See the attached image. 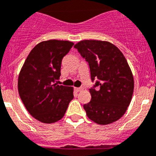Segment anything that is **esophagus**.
I'll list each match as a JSON object with an SVG mask.
<instances>
[{"instance_id":"34e87169","label":"esophagus","mask_w":156,"mask_h":156,"mask_svg":"<svg viewBox=\"0 0 156 156\" xmlns=\"http://www.w3.org/2000/svg\"><path fill=\"white\" fill-rule=\"evenodd\" d=\"M82 88H75V90H76L77 92H80V91H82Z\"/></svg>"}]
</instances>
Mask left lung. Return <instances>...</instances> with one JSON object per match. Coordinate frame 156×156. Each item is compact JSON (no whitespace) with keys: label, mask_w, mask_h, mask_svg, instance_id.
Segmentation results:
<instances>
[{"label":"left lung","mask_w":156,"mask_h":156,"mask_svg":"<svg viewBox=\"0 0 156 156\" xmlns=\"http://www.w3.org/2000/svg\"><path fill=\"white\" fill-rule=\"evenodd\" d=\"M74 48L89 63L92 81L97 80L89 89L91 101L83 106L88 118L99 125L117 121L126 112L134 89L125 56L115 44L105 41H81Z\"/></svg>","instance_id":"8db88e82"}]
</instances>
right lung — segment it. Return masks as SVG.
I'll list each match as a JSON object with an SVG mask.
<instances>
[{
  "mask_svg": "<svg viewBox=\"0 0 156 156\" xmlns=\"http://www.w3.org/2000/svg\"><path fill=\"white\" fill-rule=\"evenodd\" d=\"M74 45L69 41L48 40L35 46L26 59L18 78V91L24 106L43 123L59 121L74 98L73 87L59 86L63 56Z\"/></svg>",
  "mask_w": 156,
  "mask_h": 156,
  "instance_id": "obj_1",
  "label": "right lung"
}]
</instances>
